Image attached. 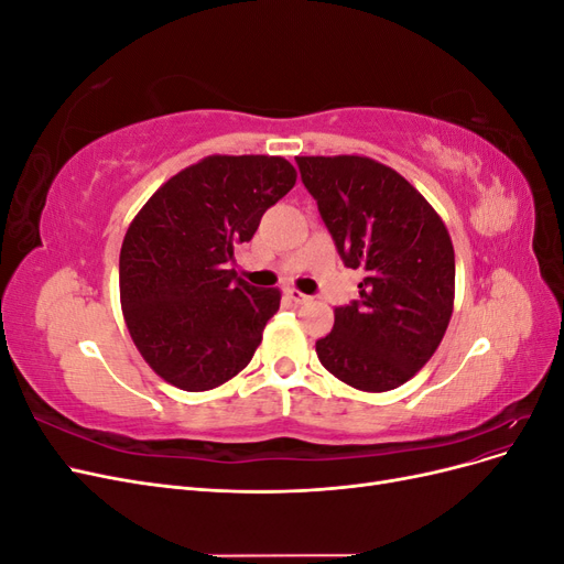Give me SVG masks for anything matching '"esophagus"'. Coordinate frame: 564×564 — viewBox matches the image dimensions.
Wrapping results in <instances>:
<instances>
[{"label":"esophagus","instance_id":"esophagus-1","mask_svg":"<svg viewBox=\"0 0 564 564\" xmlns=\"http://www.w3.org/2000/svg\"><path fill=\"white\" fill-rule=\"evenodd\" d=\"M286 296L292 299L294 303H299V305H301V303H308V301H311V296H305L303 292H299V289H286Z\"/></svg>","mask_w":564,"mask_h":564}]
</instances>
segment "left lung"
I'll list each match as a JSON object with an SVG mask.
<instances>
[{"label":"left lung","mask_w":564,"mask_h":564,"mask_svg":"<svg viewBox=\"0 0 564 564\" xmlns=\"http://www.w3.org/2000/svg\"><path fill=\"white\" fill-rule=\"evenodd\" d=\"M360 301L334 311L319 362L365 392L406 383L431 360L454 311L452 237L416 187L371 158H296Z\"/></svg>","instance_id":"left-lung-1"}]
</instances>
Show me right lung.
Here are the masks:
<instances>
[{"label":"right lung","mask_w":564,"mask_h":564,"mask_svg":"<svg viewBox=\"0 0 564 564\" xmlns=\"http://www.w3.org/2000/svg\"><path fill=\"white\" fill-rule=\"evenodd\" d=\"M294 183L284 158L209 155L169 178L131 220L119 301L135 348L166 383L212 390L251 362L282 294L251 286L228 263Z\"/></svg>","instance_id":"1"}]
</instances>
